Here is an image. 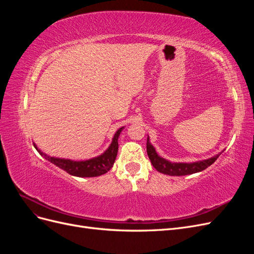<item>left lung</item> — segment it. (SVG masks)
<instances>
[{"mask_svg": "<svg viewBox=\"0 0 254 254\" xmlns=\"http://www.w3.org/2000/svg\"><path fill=\"white\" fill-rule=\"evenodd\" d=\"M146 148H147V155L152 166L155 167L158 172L170 176H186L201 172L205 170L206 167L212 165L220 155V153H218V155L214 156L210 159L198 161V162L193 163H172L170 161L158 156V153L156 152L155 148H153V146L150 144L148 137Z\"/></svg>", "mask_w": 254, "mask_h": 254, "instance_id": "left-lung-1", "label": "left lung"}]
</instances>
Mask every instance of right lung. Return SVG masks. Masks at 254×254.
<instances>
[{
	"mask_svg": "<svg viewBox=\"0 0 254 254\" xmlns=\"http://www.w3.org/2000/svg\"><path fill=\"white\" fill-rule=\"evenodd\" d=\"M123 128L124 127L120 128L117 131V133L114 134L111 145L109 146V148L103 153V155L93 159L86 160V161H72L67 159H59V158L50 157L48 155H45V153H43L41 150L38 149L36 145L34 146L43 158L49 160L51 163L55 164L56 166L61 168V170L65 171L66 173H68L72 176L97 177V176L106 174L107 172H109L111 170V167L113 166V163L115 161V158H117L118 150H119L118 140Z\"/></svg>",
	"mask_w": 254,
	"mask_h": 254,
	"instance_id": "right-lung-1",
	"label": "right lung"
}]
</instances>
